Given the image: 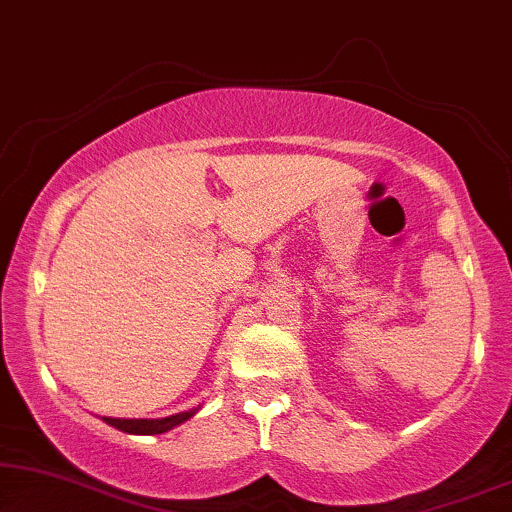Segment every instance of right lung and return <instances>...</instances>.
Here are the masks:
<instances>
[{
	"label": "right lung",
	"instance_id": "add662e5",
	"mask_svg": "<svg viewBox=\"0 0 512 512\" xmlns=\"http://www.w3.org/2000/svg\"><path fill=\"white\" fill-rule=\"evenodd\" d=\"M198 408L179 412V415H170L163 419H118V417H102V422H107L114 429L123 433H135V436H156V433H165L174 429V426L184 424L186 419H191Z\"/></svg>",
	"mask_w": 512,
	"mask_h": 512
}]
</instances>
